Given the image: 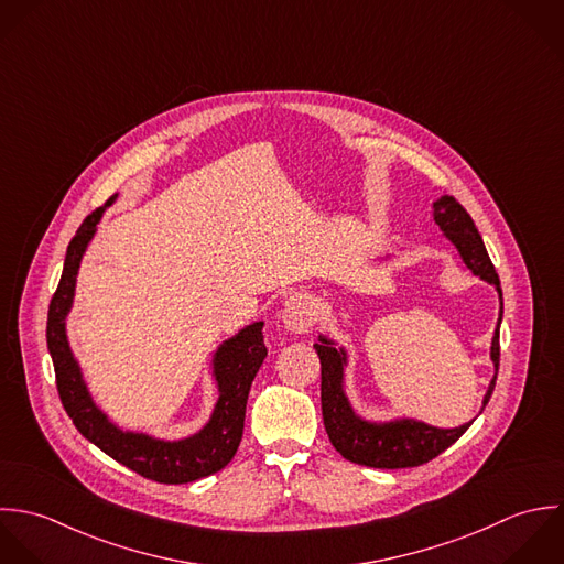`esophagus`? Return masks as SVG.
<instances>
[{
    "instance_id": "esophagus-1",
    "label": "esophagus",
    "mask_w": 564,
    "mask_h": 564,
    "mask_svg": "<svg viewBox=\"0 0 564 564\" xmlns=\"http://www.w3.org/2000/svg\"><path fill=\"white\" fill-rule=\"evenodd\" d=\"M281 318H283V325L294 332V334H305L310 332L312 323H314V312H312V305L310 301L303 296V294H292L285 305H283V312H281Z\"/></svg>"
}]
</instances>
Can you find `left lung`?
Listing matches in <instances>:
<instances>
[{
  "mask_svg": "<svg viewBox=\"0 0 564 564\" xmlns=\"http://www.w3.org/2000/svg\"><path fill=\"white\" fill-rule=\"evenodd\" d=\"M434 220L441 226V230L449 237L453 246L457 248L464 265L477 274L479 279L492 283L501 299V285L499 276L495 272V265L486 252V246L481 241L479 230L475 223L466 214V209L453 198L443 196L438 203H434ZM503 314V299H501V312H499V325ZM499 325L492 336L490 346V359L495 364V370H499ZM318 357H321V403H323V421L325 430L329 434L332 445L336 447L341 457L372 468H408V466H421L451 445L470 427V423L459 425L455 430H438L432 425H425L421 421H394V423H368L355 416V412L348 405V399L341 390V370L346 355L341 348H336L334 341L321 338L314 344ZM495 379L490 381V388L484 397V405H488L490 394L495 390Z\"/></svg>",
  "mask_w": 564,
  "mask_h": 564,
  "instance_id": "left-lung-1",
  "label": "left lung"
}]
</instances>
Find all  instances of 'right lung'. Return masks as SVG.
Returning <instances> with one entry per match:
<instances>
[{
	"mask_svg": "<svg viewBox=\"0 0 564 564\" xmlns=\"http://www.w3.org/2000/svg\"><path fill=\"white\" fill-rule=\"evenodd\" d=\"M115 196L105 207L113 203ZM105 207L96 209L78 226L67 246V257L58 288L47 312V348L54 361L56 388L67 416L76 430L98 449L111 455L119 464L159 484H187L223 470L232 459L243 434L246 401L252 379L263 364L268 348L263 344V323H254L225 341L214 357V372L220 388V399L209 425L196 436L178 443H163L145 434L121 432L91 401L80 368L69 350L65 336V318L74 301L76 274L83 252L96 232Z\"/></svg>",
	"mask_w": 564,
	"mask_h": 564,
	"instance_id": "1",
	"label": "right lung"
}]
</instances>
